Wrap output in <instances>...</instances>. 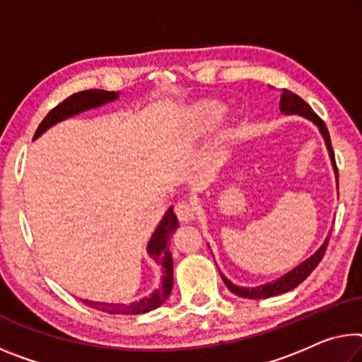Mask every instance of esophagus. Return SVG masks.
I'll use <instances>...</instances> for the list:
<instances>
[{
	"mask_svg": "<svg viewBox=\"0 0 362 362\" xmlns=\"http://www.w3.org/2000/svg\"><path fill=\"white\" fill-rule=\"evenodd\" d=\"M175 214L179 217L180 222H190L197 216V209L194 206L188 202H180L175 204Z\"/></svg>",
	"mask_w": 362,
	"mask_h": 362,
	"instance_id": "1",
	"label": "esophagus"
}]
</instances>
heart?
Returning a JSON list of instances; mask_svg holds the SVG:
<instances>
[{
	"label": "heart",
	"mask_w": 362,
	"mask_h": 362,
	"mask_svg": "<svg viewBox=\"0 0 362 362\" xmlns=\"http://www.w3.org/2000/svg\"><path fill=\"white\" fill-rule=\"evenodd\" d=\"M222 106L216 101H204L202 106H198L197 111H194V116L192 120V130L203 132L209 127V125L214 122V120L221 116Z\"/></svg>",
	"instance_id": "1"
}]
</instances>
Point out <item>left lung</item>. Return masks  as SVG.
I'll list each match as a JSON object with an SVG mask.
<instances>
[{
    "instance_id": "left-lung-1",
    "label": "left lung",
    "mask_w": 362,
    "mask_h": 362,
    "mask_svg": "<svg viewBox=\"0 0 362 362\" xmlns=\"http://www.w3.org/2000/svg\"><path fill=\"white\" fill-rule=\"evenodd\" d=\"M280 109H282V112H285V114H300V116H305L306 119L313 120V122L320 129V132H322V135L325 139L327 148H329L330 159H332V163H334V168H335V172H337V182H338V169H337V163H335V153H334V148H332L330 135H329V130H327V125H325L324 120L313 111V107L309 106L305 100L300 98V96L293 93V91H290V90H284L282 100H280ZM329 240L330 238H327L325 243L320 246V248L315 251V253L311 257H309V259H306L305 262H301L300 266L293 269V271H290L288 274L284 275V277L277 279L275 282L256 286V288H243V286H237V285H233L232 282H228V280L223 277L222 274H221V277L223 280V284L227 285L228 290L233 291L235 295H238L242 298L261 300V298H271V296H275V295L285 293V291L293 290L295 286L300 285L303 280H305L308 275L311 274L315 267H317V264L322 261V257L325 255Z\"/></svg>"
}]
</instances>
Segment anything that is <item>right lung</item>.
<instances>
[{
    "instance_id": "add662e5",
    "label": "right lung",
    "mask_w": 362,
    "mask_h": 362,
    "mask_svg": "<svg viewBox=\"0 0 362 362\" xmlns=\"http://www.w3.org/2000/svg\"><path fill=\"white\" fill-rule=\"evenodd\" d=\"M116 98H117L116 91H106V90H85V91H78V93L67 96L66 100H62L59 105L54 106L47 114V117H45L42 120V124L38 125L33 139H37V136L42 135L45 130L49 129L51 125H54L62 119L76 116L78 112L87 111L90 107L100 106L103 103L112 101ZM177 227H179V222H177L174 211L170 208L168 212H165V216L163 217V221H160L156 232L153 233L150 245H148V253H150L153 259L163 267V284H160L159 288L154 291L151 296L143 298V300L132 303V305H107V303H95V301H85V305H88L95 309H100V311H105L109 314H143V313L153 311V309H156L163 305L172 291V272H174V264H172V256L169 253L168 242L170 235L175 232Z\"/></svg>"
}]
</instances>
